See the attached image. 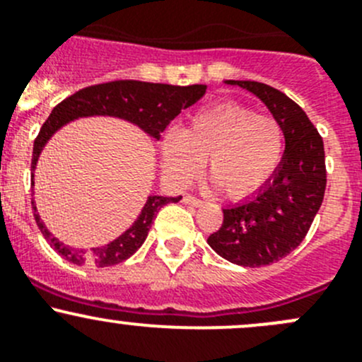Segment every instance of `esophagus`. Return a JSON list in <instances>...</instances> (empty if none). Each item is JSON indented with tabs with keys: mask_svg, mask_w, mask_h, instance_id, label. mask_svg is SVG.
Returning <instances> with one entry per match:
<instances>
[{
	"mask_svg": "<svg viewBox=\"0 0 362 362\" xmlns=\"http://www.w3.org/2000/svg\"><path fill=\"white\" fill-rule=\"evenodd\" d=\"M182 202L186 204V206H192V207H199L200 204H202V200H199L197 197L193 195H186L185 199H182Z\"/></svg>",
	"mask_w": 362,
	"mask_h": 362,
	"instance_id": "34e87169",
	"label": "esophagus"
}]
</instances>
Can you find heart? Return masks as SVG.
I'll return each instance as SVG.
<instances>
[{
	"instance_id": "obj_1",
	"label": "heart",
	"mask_w": 362,
	"mask_h": 362,
	"mask_svg": "<svg viewBox=\"0 0 362 362\" xmlns=\"http://www.w3.org/2000/svg\"><path fill=\"white\" fill-rule=\"evenodd\" d=\"M284 151L280 121L238 102L199 110L182 132L169 130L160 144L163 170L176 185L195 180L207 160L211 182L228 199H245L262 189L280 167Z\"/></svg>"
}]
</instances>
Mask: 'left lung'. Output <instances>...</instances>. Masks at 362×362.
Returning a JSON list of instances; mask_svg holds the SVG:
<instances>
[{
    "instance_id": "left-lung-1",
    "label": "left lung",
    "mask_w": 362,
    "mask_h": 362,
    "mask_svg": "<svg viewBox=\"0 0 362 362\" xmlns=\"http://www.w3.org/2000/svg\"><path fill=\"white\" fill-rule=\"evenodd\" d=\"M255 95L281 123L285 153L271 181L253 197L223 209L207 245L243 267H262L294 252L310 230L325 192L324 141L306 112L285 93L255 81H225Z\"/></svg>"
}]
</instances>
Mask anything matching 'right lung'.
<instances>
[{
    "label": "right lung",
    "instance_id": "1",
    "mask_svg": "<svg viewBox=\"0 0 362 362\" xmlns=\"http://www.w3.org/2000/svg\"><path fill=\"white\" fill-rule=\"evenodd\" d=\"M206 84L193 86H170V84H153V82L141 81H114L105 84L89 86L68 96L66 100L58 103L52 109L51 116L40 128V134L35 139L33 144V158H31V177H35L38 156L42 149L49 142V139L68 124L70 121L78 117H93V116H110L119 117V119L130 121L135 127L141 128L144 134L160 141V134L167 128V124L181 112L182 109H188L193 103L199 102L206 93ZM180 197H162L149 195L142 207L141 214L134 221L130 228L123 232L119 238L110 241L109 245L91 248V252L86 250L71 248L61 243L58 238L49 232L44 221L40 220V214L37 213V204L31 200V206L35 211V220L38 228L47 239L49 245L63 257L68 262L75 266H84L93 264L98 267L116 266L123 260L130 259L135 252L142 246V243L148 238V232L151 228L153 220L156 213L169 202H180Z\"/></svg>",
    "mask_w": 362,
    "mask_h": 362
}]
</instances>
